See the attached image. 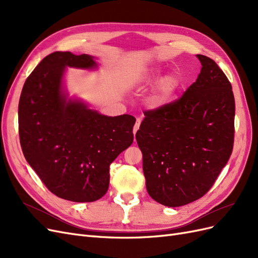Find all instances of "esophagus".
Here are the masks:
<instances>
[{"mask_svg": "<svg viewBox=\"0 0 258 258\" xmlns=\"http://www.w3.org/2000/svg\"><path fill=\"white\" fill-rule=\"evenodd\" d=\"M141 121H142L141 118H137V121H136V124H135V128H134V135L137 134V131H138L139 128H140V124H141Z\"/></svg>", "mask_w": 258, "mask_h": 258, "instance_id": "esophagus-1", "label": "esophagus"}]
</instances>
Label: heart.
Instances as JSON below:
<instances>
[{"instance_id":"b5f03b06","label":"heart","mask_w":258,"mask_h":258,"mask_svg":"<svg viewBox=\"0 0 258 258\" xmlns=\"http://www.w3.org/2000/svg\"><path fill=\"white\" fill-rule=\"evenodd\" d=\"M161 71L159 68H152L137 74L131 79V85L140 88L153 84L158 79ZM182 85V80L176 73H167L156 82L151 92L150 102L153 106L159 107L166 105L173 100Z\"/></svg>"}]
</instances>
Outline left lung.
Instances as JSON below:
<instances>
[{"instance_id": "1", "label": "left lung", "mask_w": 258, "mask_h": 258, "mask_svg": "<svg viewBox=\"0 0 258 258\" xmlns=\"http://www.w3.org/2000/svg\"><path fill=\"white\" fill-rule=\"evenodd\" d=\"M198 79L174 102L144 113L136 139L150 196L181 207L209 191L227 163L235 136L231 84L215 61L197 54Z\"/></svg>"}]
</instances>
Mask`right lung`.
Segmentation results:
<instances>
[{
	"mask_svg": "<svg viewBox=\"0 0 258 258\" xmlns=\"http://www.w3.org/2000/svg\"><path fill=\"white\" fill-rule=\"evenodd\" d=\"M98 67L89 54L56 51L29 75L18 106L22 153L45 186L56 196L91 202L110 184V165L134 142L136 118L105 116L63 88L66 68Z\"/></svg>",
	"mask_w": 258,
	"mask_h": 258,
	"instance_id": "obj_1",
	"label": "right lung"
}]
</instances>
